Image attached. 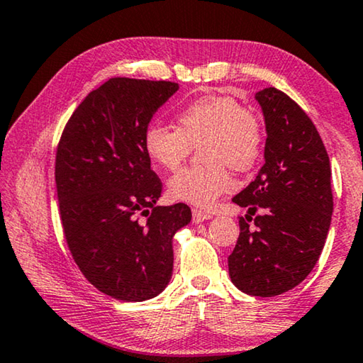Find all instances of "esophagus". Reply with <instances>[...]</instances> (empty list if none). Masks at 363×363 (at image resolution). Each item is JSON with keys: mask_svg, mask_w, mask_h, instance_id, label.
Masks as SVG:
<instances>
[{"mask_svg": "<svg viewBox=\"0 0 363 363\" xmlns=\"http://www.w3.org/2000/svg\"><path fill=\"white\" fill-rule=\"evenodd\" d=\"M210 218H212V213L203 212V210H199V208L192 210V220L196 221V223H200V221H205V220H210Z\"/></svg>", "mask_w": 363, "mask_h": 363, "instance_id": "obj_1", "label": "esophagus"}]
</instances>
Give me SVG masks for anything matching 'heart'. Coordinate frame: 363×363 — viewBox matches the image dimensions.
Returning a JSON list of instances; mask_svg holds the SVG:
<instances>
[{
	"label": "heart",
	"mask_w": 363,
	"mask_h": 363,
	"mask_svg": "<svg viewBox=\"0 0 363 363\" xmlns=\"http://www.w3.org/2000/svg\"><path fill=\"white\" fill-rule=\"evenodd\" d=\"M177 128L150 125L143 133L148 158L163 169L182 164L200 145L205 163L186 167L167 181L171 199L210 208L233 189L228 166L246 171L257 163L264 145L261 118L250 107L226 96H202L177 112Z\"/></svg>",
	"instance_id": "b5f03b06"
}]
</instances>
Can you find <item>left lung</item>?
Instances as JSON below:
<instances>
[{"label": "left lung", "mask_w": 363, "mask_h": 363, "mask_svg": "<svg viewBox=\"0 0 363 363\" xmlns=\"http://www.w3.org/2000/svg\"><path fill=\"white\" fill-rule=\"evenodd\" d=\"M256 101L266 121V163L233 197L250 215L240 218L228 270L245 294L275 296L301 284L320 259L333 215L331 164L315 123L294 99L266 88ZM252 214L254 232L247 223Z\"/></svg>", "instance_id": "obj_1"}]
</instances>
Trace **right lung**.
Returning a JSON list of instances; mask_svg holds the SVG:
<instances>
[{
    "label": "right lung",
    "instance_id": "add662e5",
    "mask_svg": "<svg viewBox=\"0 0 363 363\" xmlns=\"http://www.w3.org/2000/svg\"><path fill=\"white\" fill-rule=\"evenodd\" d=\"M177 89L171 81L111 78L84 97L58 143L65 240L84 277L112 298L161 294L172 275V236L192 218L186 203L156 205L163 184L143 148L151 117Z\"/></svg>",
    "mask_w": 363,
    "mask_h": 363
}]
</instances>
